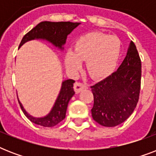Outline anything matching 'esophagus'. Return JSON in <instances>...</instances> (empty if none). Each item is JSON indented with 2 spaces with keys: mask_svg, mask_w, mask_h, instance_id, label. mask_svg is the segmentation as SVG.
I'll use <instances>...</instances> for the list:
<instances>
[{
  "mask_svg": "<svg viewBox=\"0 0 156 156\" xmlns=\"http://www.w3.org/2000/svg\"><path fill=\"white\" fill-rule=\"evenodd\" d=\"M73 88H74V90L77 94L80 93L83 89H87V86L85 83H74V86H73Z\"/></svg>",
  "mask_w": 156,
  "mask_h": 156,
  "instance_id": "1",
  "label": "esophagus"
}]
</instances>
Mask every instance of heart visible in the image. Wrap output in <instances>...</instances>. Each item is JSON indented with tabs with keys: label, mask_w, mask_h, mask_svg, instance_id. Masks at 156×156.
I'll list each match as a JSON object with an SVG mask.
<instances>
[{
	"label": "heart",
	"mask_w": 156,
	"mask_h": 156,
	"mask_svg": "<svg viewBox=\"0 0 156 156\" xmlns=\"http://www.w3.org/2000/svg\"><path fill=\"white\" fill-rule=\"evenodd\" d=\"M121 41L113 35L90 32L82 35L73 45V52L67 51L64 63L66 69L76 75L87 61V70L95 80H102L113 73L121 55Z\"/></svg>",
	"instance_id": "1"
}]
</instances>
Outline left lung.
Wrapping results in <instances>:
<instances>
[{
  "label": "left lung",
  "mask_w": 156,
  "mask_h": 156,
  "mask_svg": "<svg viewBox=\"0 0 156 156\" xmlns=\"http://www.w3.org/2000/svg\"><path fill=\"white\" fill-rule=\"evenodd\" d=\"M141 60L131 41L126 56L117 70L91 87L93 119L105 127L123 123L138 104L141 86Z\"/></svg>",
  "instance_id": "left-lung-1"
}]
</instances>
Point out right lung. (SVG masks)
Returning a JSON list of instances; mask_svg holds the SVG:
<instances>
[{
	"instance_id": "obj_1",
	"label": "right lung",
	"mask_w": 156,
	"mask_h": 156,
	"mask_svg": "<svg viewBox=\"0 0 156 156\" xmlns=\"http://www.w3.org/2000/svg\"><path fill=\"white\" fill-rule=\"evenodd\" d=\"M80 24V23L71 22H41L24 35L19 44V48L30 40H42L52 44L54 47L62 51L64 48L63 46L66 42L67 35H69ZM74 83L75 81L73 79H67L62 82L58 96L56 98L51 111L46 116L42 117H35L30 115L23 108V104L18 98V103L20 104L23 113L31 122L39 126L44 127H52L56 126L66 118L68 104L71 98L75 94L73 90Z\"/></svg>"
}]
</instances>
